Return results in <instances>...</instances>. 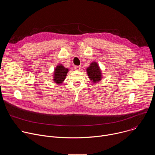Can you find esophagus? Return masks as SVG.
Here are the masks:
<instances>
[{
  "label": "esophagus",
  "mask_w": 155,
  "mask_h": 155,
  "mask_svg": "<svg viewBox=\"0 0 155 155\" xmlns=\"http://www.w3.org/2000/svg\"><path fill=\"white\" fill-rule=\"evenodd\" d=\"M75 69L77 70V71H80V66H75Z\"/></svg>",
  "instance_id": "obj_1"
}]
</instances>
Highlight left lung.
I'll return each instance as SVG.
<instances>
[{
  "label": "left lung",
  "mask_w": 155,
  "mask_h": 155,
  "mask_svg": "<svg viewBox=\"0 0 155 155\" xmlns=\"http://www.w3.org/2000/svg\"><path fill=\"white\" fill-rule=\"evenodd\" d=\"M86 73L88 78L94 83H99L103 78L102 70L96 61H93L90 64L89 67L86 68Z\"/></svg>",
  "instance_id": "obj_1"
}]
</instances>
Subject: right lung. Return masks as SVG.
<instances>
[{"label": "right lung", "mask_w": 155, "mask_h": 155, "mask_svg": "<svg viewBox=\"0 0 155 155\" xmlns=\"http://www.w3.org/2000/svg\"><path fill=\"white\" fill-rule=\"evenodd\" d=\"M68 72L69 69L65 68L62 64H59L56 65L54 70L53 74V81L56 84H62L64 83Z\"/></svg>", "instance_id": "obj_1"}]
</instances>
